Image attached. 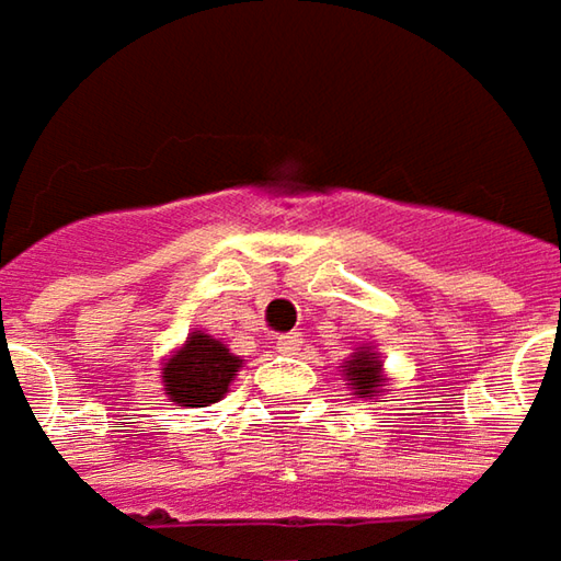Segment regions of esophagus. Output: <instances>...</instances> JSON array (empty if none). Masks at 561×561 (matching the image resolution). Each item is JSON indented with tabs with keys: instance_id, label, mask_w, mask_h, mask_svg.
<instances>
[{
	"instance_id": "1",
	"label": "esophagus",
	"mask_w": 561,
	"mask_h": 561,
	"mask_svg": "<svg viewBox=\"0 0 561 561\" xmlns=\"http://www.w3.org/2000/svg\"><path fill=\"white\" fill-rule=\"evenodd\" d=\"M276 350L285 353V356H291V353H298L301 350V333H285L276 340Z\"/></svg>"
}]
</instances>
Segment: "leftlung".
Listing matches in <instances>:
<instances>
[{
    "label": "left lung",
    "mask_w": 561,
    "mask_h": 561,
    "mask_svg": "<svg viewBox=\"0 0 561 561\" xmlns=\"http://www.w3.org/2000/svg\"><path fill=\"white\" fill-rule=\"evenodd\" d=\"M343 376H346V385H353V394H359V398H376L385 385L379 353H376L373 346H359V350L346 359Z\"/></svg>",
    "instance_id": "1"
}]
</instances>
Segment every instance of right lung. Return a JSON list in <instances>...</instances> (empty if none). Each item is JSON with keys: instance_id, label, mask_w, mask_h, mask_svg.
<instances>
[{"instance_id": "add662e5", "label": "right lung", "mask_w": 561, "mask_h": 561, "mask_svg": "<svg viewBox=\"0 0 561 561\" xmlns=\"http://www.w3.org/2000/svg\"><path fill=\"white\" fill-rule=\"evenodd\" d=\"M240 356L205 331H192L176 353L163 363V391L179 408H208L228 394L240 369Z\"/></svg>"}]
</instances>
